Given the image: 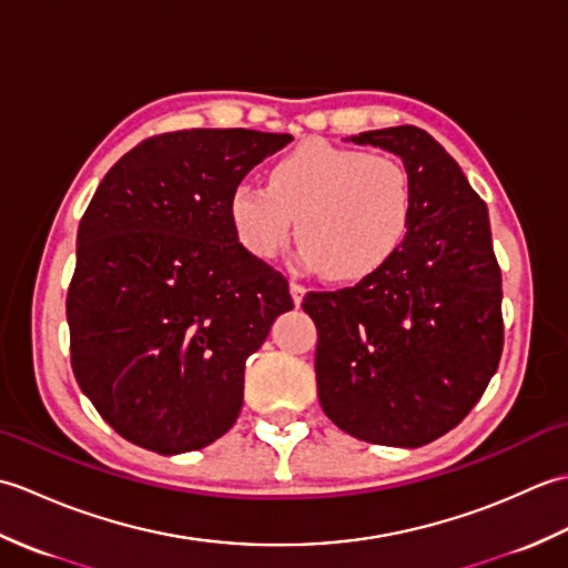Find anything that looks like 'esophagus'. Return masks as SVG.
<instances>
[{
  "label": "esophagus",
  "instance_id": "34e87169",
  "mask_svg": "<svg viewBox=\"0 0 568 568\" xmlns=\"http://www.w3.org/2000/svg\"><path fill=\"white\" fill-rule=\"evenodd\" d=\"M305 293H307V287L303 285V283H291V295H293V303L295 305H300V303H303V297H305Z\"/></svg>",
  "mask_w": 568,
  "mask_h": 568
}]
</instances>
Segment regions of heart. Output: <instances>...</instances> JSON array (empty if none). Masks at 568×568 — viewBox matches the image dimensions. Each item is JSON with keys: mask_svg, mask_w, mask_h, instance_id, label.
Wrapping results in <instances>:
<instances>
[{"mask_svg": "<svg viewBox=\"0 0 568 568\" xmlns=\"http://www.w3.org/2000/svg\"><path fill=\"white\" fill-rule=\"evenodd\" d=\"M407 168L390 155L312 139L271 168L268 185H234L229 220L246 251L273 258L293 234L303 261L334 283L378 273L400 251L413 224Z\"/></svg>", "mask_w": 568, "mask_h": 568, "instance_id": "heart-1", "label": "heart"}]
</instances>
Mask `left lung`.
<instances>
[{
    "mask_svg": "<svg viewBox=\"0 0 568 568\" xmlns=\"http://www.w3.org/2000/svg\"><path fill=\"white\" fill-rule=\"evenodd\" d=\"M400 155L413 224L388 265L354 287L307 293L324 415L356 439H439L486 393L503 354V277L486 202L425 129L352 136Z\"/></svg>",
    "mask_w": 568,
    "mask_h": 568,
    "instance_id": "left-lung-1",
    "label": "left lung"
}]
</instances>
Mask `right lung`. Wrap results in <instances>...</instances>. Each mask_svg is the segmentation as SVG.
Wrapping results in <instances>:
<instances>
[{
  "label": "right lung",
  "mask_w": 568,
  "mask_h": 568,
  "mask_svg": "<svg viewBox=\"0 0 568 568\" xmlns=\"http://www.w3.org/2000/svg\"><path fill=\"white\" fill-rule=\"evenodd\" d=\"M291 141L251 129L151 136L84 210L65 303L70 364L131 444L195 452L236 422L246 358L293 297L285 275L239 241L229 195Z\"/></svg>",
  "instance_id": "right-lung-1"
}]
</instances>
